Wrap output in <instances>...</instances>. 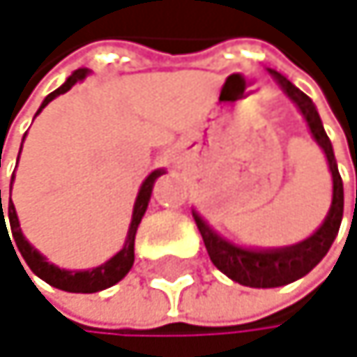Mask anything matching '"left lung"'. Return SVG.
I'll return each instance as SVG.
<instances>
[{
	"instance_id": "8db88e82",
	"label": "left lung",
	"mask_w": 357,
	"mask_h": 357,
	"mask_svg": "<svg viewBox=\"0 0 357 357\" xmlns=\"http://www.w3.org/2000/svg\"><path fill=\"white\" fill-rule=\"evenodd\" d=\"M271 75L279 82V86L286 91V95L298 105L315 142L321 146V150L328 158V167H330V173H333V205H330V211H328L324 224L309 239H305L292 248H284V250L237 248L233 243L224 241L222 237H218L201 220V215L197 211H192L211 262L226 277H231L233 282H237L241 286H250V288H279V286L292 284L296 279L305 277L328 254L330 245H333V241L339 233L341 220H343V180H341L339 167H337L333 144H330V139L324 131L313 101L303 91H298L288 78H284L279 71L271 69Z\"/></svg>"
}]
</instances>
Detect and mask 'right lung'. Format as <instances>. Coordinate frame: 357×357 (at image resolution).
Instances as JSON below:
<instances>
[{"label": "right lung", "instance_id": "add662e5", "mask_svg": "<svg viewBox=\"0 0 357 357\" xmlns=\"http://www.w3.org/2000/svg\"><path fill=\"white\" fill-rule=\"evenodd\" d=\"M89 75V69H78V71H73L69 78L65 80V84L61 89H56L54 93H50L42 107L38 109V114L59 95L67 93L73 84H78L82 82L84 78ZM162 175V171H152L148 177H146V182L142 184L139 188V195H137V201H135V209H133V220H131V226H129V235H126V241H124V248L114 256L109 258L105 264L93 268V271H65V268H59L50 262H46V258L33 248L29 245V241L22 237L20 233V224H18V218H16V209H14V203L10 199V205H8V218H10V228H12V237L16 241V248L18 252L22 254L24 262L29 264V268L40 277L44 279L46 284L59 288V290H65V292H82V294H93V292H99V290H105L114 284H118L120 279L131 271L133 266V260H135V233H137V226L148 209V201H150V195H152V186L156 182V177ZM12 180H14V175H12ZM0 209H1V190H0ZM6 220H3V209H1V218H0V233ZM8 231V228H6ZM18 258V256H16ZM20 262V260H18Z\"/></svg>", "mask_w": 357, "mask_h": 357}]
</instances>
